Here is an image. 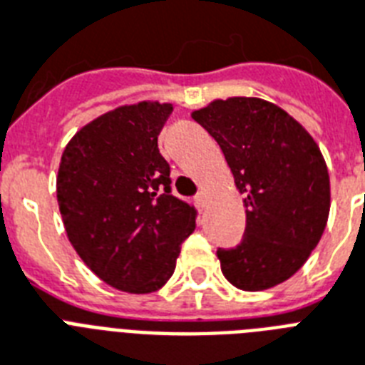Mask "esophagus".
I'll return each instance as SVG.
<instances>
[{
    "mask_svg": "<svg viewBox=\"0 0 365 365\" xmlns=\"http://www.w3.org/2000/svg\"><path fill=\"white\" fill-rule=\"evenodd\" d=\"M195 202L200 206V208H205L206 202H208V195L206 193H199L197 197H195Z\"/></svg>",
    "mask_w": 365,
    "mask_h": 365,
    "instance_id": "obj_1",
    "label": "esophagus"
}]
</instances>
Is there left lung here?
<instances>
[{
  "instance_id": "1",
  "label": "left lung",
  "mask_w": 365,
  "mask_h": 365,
  "mask_svg": "<svg viewBox=\"0 0 365 365\" xmlns=\"http://www.w3.org/2000/svg\"><path fill=\"white\" fill-rule=\"evenodd\" d=\"M191 117L220 143L244 195L242 242L217 250L223 277L244 292L274 288L305 265L328 223L322 151L288 111L254 96L212 100Z\"/></svg>"
}]
</instances>
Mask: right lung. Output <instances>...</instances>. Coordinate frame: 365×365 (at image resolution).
Masks as SVG:
<instances>
[{"instance_id": "add662e5", "label": "right lung", "mask_w": 365, "mask_h": 365, "mask_svg": "<svg viewBox=\"0 0 365 365\" xmlns=\"http://www.w3.org/2000/svg\"><path fill=\"white\" fill-rule=\"evenodd\" d=\"M172 104L119 106L79 128L64 148L56 199L85 265L128 294H151L176 269L197 208L174 197L157 136Z\"/></svg>"}]
</instances>
